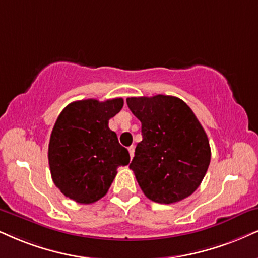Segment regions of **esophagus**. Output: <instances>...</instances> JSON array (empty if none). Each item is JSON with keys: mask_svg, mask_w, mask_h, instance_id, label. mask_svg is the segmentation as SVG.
Listing matches in <instances>:
<instances>
[{"mask_svg": "<svg viewBox=\"0 0 258 258\" xmlns=\"http://www.w3.org/2000/svg\"><path fill=\"white\" fill-rule=\"evenodd\" d=\"M128 151H129V153H130V158L134 157V153H135V147H134V146H130V147L128 148Z\"/></svg>", "mask_w": 258, "mask_h": 258, "instance_id": "obj_1", "label": "esophagus"}]
</instances>
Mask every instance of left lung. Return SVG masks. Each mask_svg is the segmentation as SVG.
Listing matches in <instances>:
<instances>
[{"label":"left lung","instance_id":"obj_1","mask_svg":"<svg viewBox=\"0 0 258 258\" xmlns=\"http://www.w3.org/2000/svg\"><path fill=\"white\" fill-rule=\"evenodd\" d=\"M126 104L142 124V141L129 165L142 191L164 205L191 195L211 163L208 138L192 110L163 94L126 98Z\"/></svg>","mask_w":258,"mask_h":258}]
</instances>
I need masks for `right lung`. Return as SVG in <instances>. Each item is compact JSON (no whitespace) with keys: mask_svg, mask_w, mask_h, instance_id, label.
<instances>
[{"mask_svg":"<svg viewBox=\"0 0 258 258\" xmlns=\"http://www.w3.org/2000/svg\"><path fill=\"white\" fill-rule=\"evenodd\" d=\"M122 98L86 99L66 106L49 142V166L63 195L90 205L106 195L117 167L129 164L128 149L119 145L109 119L122 110Z\"/></svg>","mask_w":258,"mask_h":258,"instance_id":"obj_1","label":"right lung"}]
</instances>
